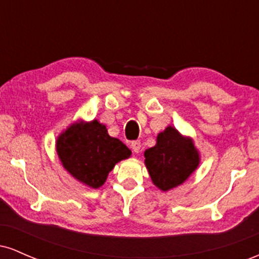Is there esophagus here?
Returning <instances> with one entry per match:
<instances>
[{
	"label": "esophagus",
	"instance_id": "1",
	"mask_svg": "<svg viewBox=\"0 0 259 259\" xmlns=\"http://www.w3.org/2000/svg\"><path fill=\"white\" fill-rule=\"evenodd\" d=\"M130 146H132V150L134 151V152L139 153L140 150H141V142H140V141H133Z\"/></svg>",
	"mask_w": 259,
	"mask_h": 259
}]
</instances>
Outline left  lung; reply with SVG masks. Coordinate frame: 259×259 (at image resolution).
Returning a JSON list of instances; mask_svg holds the SVG:
<instances>
[{"instance_id":"1","label":"left lung","mask_w":259,"mask_h":259,"mask_svg":"<svg viewBox=\"0 0 259 259\" xmlns=\"http://www.w3.org/2000/svg\"><path fill=\"white\" fill-rule=\"evenodd\" d=\"M144 156L153 185L164 192L185 183L201 160L194 140L171 125L157 135L156 145L147 148Z\"/></svg>"}]
</instances>
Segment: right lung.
Masks as SVG:
<instances>
[{"mask_svg": "<svg viewBox=\"0 0 259 259\" xmlns=\"http://www.w3.org/2000/svg\"><path fill=\"white\" fill-rule=\"evenodd\" d=\"M56 151L62 165L74 179L91 189L106 183L109 171L132 151L119 139L109 136L97 119L78 120L57 136Z\"/></svg>", "mask_w": 259, "mask_h": 259, "instance_id": "add662e5", "label": "right lung"}]
</instances>
